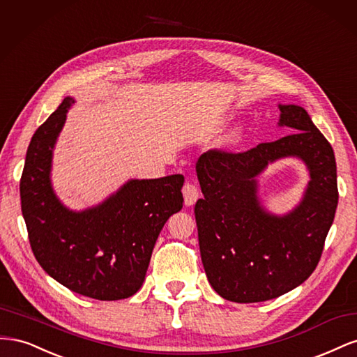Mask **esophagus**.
<instances>
[{"label": "esophagus", "instance_id": "obj_1", "mask_svg": "<svg viewBox=\"0 0 357 357\" xmlns=\"http://www.w3.org/2000/svg\"><path fill=\"white\" fill-rule=\"evenodd\" d=\"M183 197H185V204L188 207H192L193 204H195L199 198V190L195 185H192V183H186L185 186H183Z\"/></svg>", "mask_w": 357, "mask_h": 357}]
</instances>
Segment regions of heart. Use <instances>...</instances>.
<instances>
[{"label":"heart","instance_id":"obj_1","mask_svg":"<svg viewBox=\"0 0 357 357\" xmlns=\"http://www.w3.org/2000/svg\"><path fill=\"white\" fill-rule=\"evenodd\" d=\"M244 135V125L243 123H236L231 128V131L226 135V144H235L238 143L240 139Z\"/></svg>","mask_w":357,"mask_h":357}]
</instances>
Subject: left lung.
<instances>
[{
  "mask_svg": "<svg viewBox=\"0 0 357 357\" xmlns=\"http://www.w3.org/2000/svg\"><path fill=\"white\" fill-rule=\"evenodd\" d=\"M278 126L294 134L245 153H204L197 176L204 198L195 219L211 287L232 302H262L294 290L314 271L338 205L337 164L328 139L304 107L278 104ZM287 157L301 160L309 183L296 207L268 211L258 177Z\"/></svg>",
  "mask_w": 357,
  "mask_h": 357,
  "instance_id": "1",
  "label": "left lung"
}]
</instances>
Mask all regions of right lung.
Segmentation results:
<instances>
[{
    "instance_id": "obj_1",
    "label": "right lung",
    "mask_w": 357,
    "mask_h": 357,
    "mask_svg": "<svg viewBox=\"0 0 357 357\" xmlns=\"http://www.w3.org/2000/svg\"><path fill=\"white\" fill-rule=\"evenodd\" d=\"M66 96L32 135L20 178L31 248L41 268L75 294L117 301L143 286L158 236L183 208L185 177L129 178L101 202L71 210L53 189V153L67 113Z\"/></svg>"
}]
</instances>
